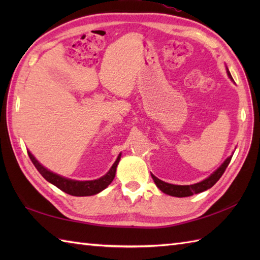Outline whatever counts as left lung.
Listing matches in <instances>:
<instances>
[{
	"instance_id": "obj_1",
	"label": "left lung",
	"mask_w": 260,
	"mask_h": 260,
	"mask_svg": "<svg viewBox=\"0 0 260 260\" xmlns=\"http://www.w3.org/2000/svg\"><path fill=\"white\" fill-rule=\"evenodd\" d=\"M227 74L229 76V78L233 80V77H231L228 68H227ZM231 157H233V155H230L227 159H225V161L221 165H220V167L217 170H215L214 172L209 176V178H207L206 180L199 182V183H196V184L175 185V184L167 183V182L157 179L156 176H154L153 174H152V178H153L154 182H155L156 186L162 192H164L165 194H169V196H172V197H178V198L190 197V196H193V194H197V193L206 191V190L210 189V187H212L215 183H217V181L220 178H221L222 174L224 173L225 169H227V167L229 165V163L231 161Z\"/></svg>"
}]
</instances>
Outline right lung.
I'll use <instances>...</instances> for the list:
<instances>
[{
  "instance_id": "1",
  "label": "right lung",
  "mask_w": 260,
  "mask_h": 260,
  "mask_svg": "<svg viewBox=\"0 0 260 260\" xmlns=\"http://www.w3.org/2000/svg\"><path fill=\"white\" fill-rule=\"evenodd\" d=\"M27 155H29L32 163L35 164L37 170L48 182H50V183H52L53 185H56L58 189H60L61 191L75 197L93 196L103 191L104 189H106V187L112 183V181L115 178L116 168H117L120 159V154H119L117 159H116L115 163L113 164V167L110 168L108 172L104 176H102V178H99L97 180H91V181H76V180L63 178V176H60L56 173L51 172V171L47 170L45 167H42V165L37 161L36 157L33 156L31 152L29 151H27Z\"/></svg>"
}]
</instances>
